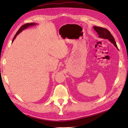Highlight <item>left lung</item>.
Masks as SVG:
<instances>
[{
  "label": "left lung",
  "instance_id": "left-lung-1",
  "mask_svg": "<svg viewBox=\"0 0 128 128\" xmlns=\"http://www.w3.org/2000/svg\"><path fill=\"white\" fill-rule=\"evenodd\" d=\"M94 29L98 33L99 37L102 38L108 39L110 42L113 43L114 45V46L116 47L117 48H118V46H117L115 40H114V36L112 35L111 33H110L109 30L106 29V28L98 26H94Z\"/></svg>",
  "mask_w": 128,
  "mask_h": 128
}]
</instances>
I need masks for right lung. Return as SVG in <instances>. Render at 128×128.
<instances>
[{"instance_id": "1", "label": "right lung", "mask_w": 128, "mask_h": 128, "mask_svg": "<svg viewBox=\"0 0 128 128\" xmlns=\"http://www.w3.org/2000/svg\"><path fill=\"white\" fill-rule=\"evenodd\" d=\"M34 25H35V24H34V23H30V24L27 23V24H24V25H23L22 26H21V28H20V29H18V31L17 32L16 35H15V36H14V39H13V40H12V42H13V41H14V40L15 39V38H16V36L17 35H18V34L19 33H20V32H21V31H22V30H24L25 29H26V28H27L28 27L30 26Z\"/></svg>"}]
</instances>
